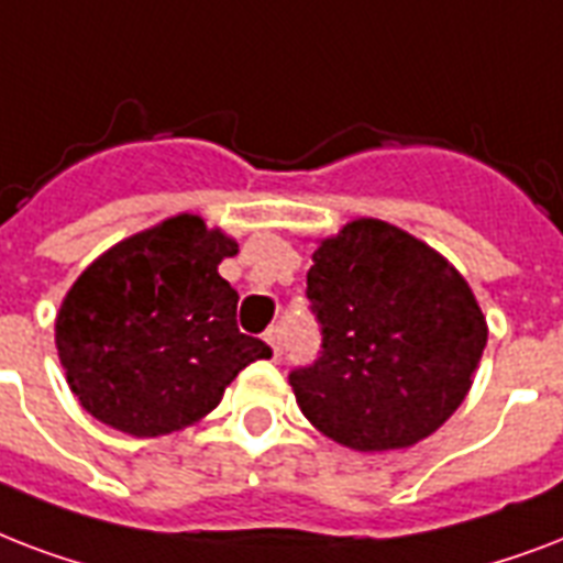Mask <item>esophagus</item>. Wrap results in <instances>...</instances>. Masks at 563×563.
Listing matches in <instances>:
<instances>
[{
    "mask_svg": "<svg viewBox=\"0 0 563 563\" xmlns=\"http://www.w3.org/2000/svg\"><path fill=\"white\" fill-rule=\"evenodd\" d=\"M264 341H267L269 352H273V358H278L282 355V329H267V334H264Z\"/></svg>",
    "mask_w": 563,
    "mask_h": 563,
    "instance_id": "esophagus-1",
    "label": "esophagus"
}]
</instances>
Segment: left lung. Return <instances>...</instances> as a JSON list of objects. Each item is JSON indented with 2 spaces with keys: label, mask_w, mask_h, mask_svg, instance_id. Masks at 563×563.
I'll return each mask as SVG.
<instances>
[{
  "label": "left lung",
  "mask_w": 563,
  "mask_h": 563,
  "mask_svg": "<svg viewBox=\"0 0 563 563\" xmlns=\"http://www.w3.org/2000/svg\"><path fill=\"white\" fill-rule=\"evenodd\" d=\"M308 299L322 355L290 373L313 429L358 452L408 449L459 411L487 343L467 278L399 225L358 217L317 241Z\"/></svg>",
  "instance_id": "8db88e82"
}]
</instances>
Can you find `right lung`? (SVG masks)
<instances>
[{"label": "right lung", "mask_w": 563, "mask_h": 563, "mask_svg": "<svg viewBox=\"0 0 563 563\" xmlns=\"http://www.w3.org/2000/svg\"><path fill=\"white\" fill-rule=\"evenodd\" d=\"M238 241L176 213L104 250L69 287L55 346L90 417L132 438L194 426L246 364L269 358L238 329V290L217 273Z\"/></svg>", "instance_id": "1"}]
</instances>
